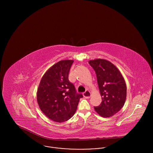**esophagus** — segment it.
<instances>
[{
    "label": "esophagus",
    "instance_id": "34e87169",
    "mask_svg": "<svg viewBox=\"0 0 153 153\" xmlns=\"http://www.w3.org/2000/svg\"><path fill=\"white\" fill-rule=\"evenodd\" d=\"M91 92L89 91H86L85 92H84L83 93V96H84V97H85V98H86V99H89V98H90V97H91Z\"/></svg>",
    "mask_w": 153,
    "mask_h": 153
}]
</instances>
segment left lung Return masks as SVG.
<instances>
[{
  "label": "left lung",
  "instance_id": "1",
  "mask_svg": "<svg viewBox=\"0 0 153 153\" xmlns=\"http://www.w3.org/2000/svg\"><path fill=\"white\" fill-rule=\"evenodd\" d=\"M89 64L96 72L102 96V102L94 107L95 110L101 117H112L122 108L126 99L127 87L123 77L117 67L106 59L90 60Z\"/></svg>",
  "mask_w": 153,
  "mask_h": 153
}]
</instances>
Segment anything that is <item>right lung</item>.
<instances>
[{"label":"right lung","instance_id":"1","mask_svg":"<svg viewBox=\"0 0 153 153\" xmlns=\"http://www.w3.org/2000/svg\"><path fill=\"white\" fill-rule=\"evenodd\" d=\"M73 60H62L44 74L37 90L36 99L44 114L56 122H64L73 117L80 98L68 79Z\"/></svg>","mask_w":153,"mask_h":153}]
</instances>
